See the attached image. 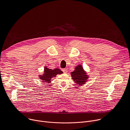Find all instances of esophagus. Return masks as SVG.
I'll list each match as a JSON object with an SVG mask.
<instances>
[{
    "label": "esophagus",
    "mask_w": 130,
    "mask_h": 130,
    "mask_svg": "<svg viewBox=\"0 0 130 130\" xmlns=\"http://www.w3.org/2000/svg\"><path fill=\"white\" fill-rule=\"evenodd\" d=\"M62 71L64 73L67 72V69H62Z\"/></svg>",
    "instance_id": "1"
}]
</instances>
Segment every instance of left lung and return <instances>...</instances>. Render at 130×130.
<instances>
[{
	"label": "left lung",
	"mask_w": 130,
	"mask_h": 130,
	"mask_svg": "<svg viewBox=\"0 0 130 130\" xmlns=\"http://www.w3.org/2000/svg\"><path fill=\"white\" fill-rule=\"evenodd\" d=\"M71 77L73 81L77 84L79 85H83L85 83L86 80L88 78L86 73L84 71L82 66H78L75 71L71 73Z\"/></svg>",
	"instance_id": "8db88e82"
}]
</instances>
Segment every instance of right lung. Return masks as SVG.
Instances as JSON below:
<instances>
[{
	"mask_svg": "<svg viewBox=\"0 0 130 130\" xmlns=\"http://www.w3.org/2000/svg\"><path fill=\"white\" fill-rule=\"evenodd\" d=\"M44 75L42 76H40L41 79L43 80V82L46 83H49L50 82V80L52 77H54L57 76V74H61L63 73L62 71H61L59 68H56L54 69H48L46 67L44 69Z\"/></svg>",
	"mask_w": 130,
	"mask_h": 130,
	"instance_id": "1",
	"label": "right lung"
}]
</instances>
